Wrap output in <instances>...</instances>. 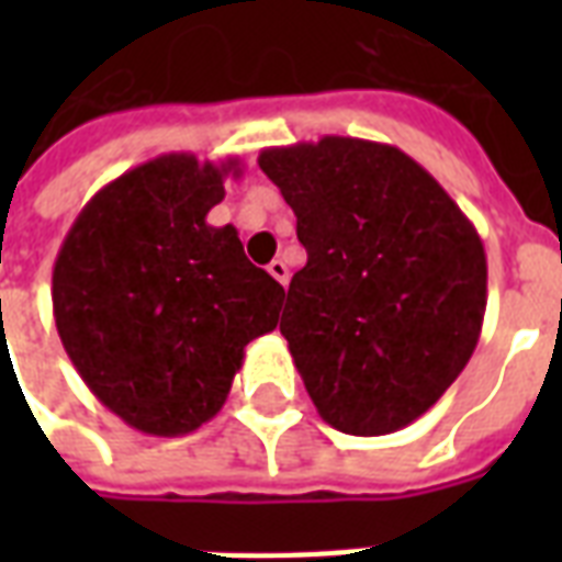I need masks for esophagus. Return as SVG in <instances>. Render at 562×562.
<instances>
[{
    "instance_id": "34e87169",
    "label": "esophagus",
    "mask_w": 562,
    "mask_h": 562,
    "mask_svg": "<svg viewBox=\"0 0 562 562\" xmlns=\"http://www.w3.org/2000/svg\"><path fill=\"white\" fill-rule=\"evenodd\" d=\"M268 273H271L280 285H289V265L282 262V259H273V262L268 265Z\"/></svg>"
}]
</instances>
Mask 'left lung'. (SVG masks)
I'll list each match as a JSON object with an SVG mask.
<instances>
[{"mask_svg":"<svg viewBox=\"0 0 562 562\" xmlns=\"http://www.w3.org/2000/svg\"><path fill=\"white\" fill-rule=\"evenodd\" d=\"M297 215L306 265L280 333L317 414L344 435H391L467 368L487 308L479 229L408 154L324 136L259 154Z\"/></svg>","mask_w":562,"mask_h":562,"instance_id":"left-lung-1","label":"left lung"}]
</instances>
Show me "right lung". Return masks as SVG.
Returning <instances> with one entry per match:
<instances>
[{
	"label": "right lung",
	"mask_w": 562,
	"mask_h": 562,
	"mask_svg": "<svg viewBox=\"0 0 562 562\" xmlns=\"http://www.w3.org/2000/svg\"><path fill=\"white\" fill-rule=\"evenodd\" d=\"M236 157L162 154L92 194L52 271L66 356L131 428L180 437L227 400L245 347L277 329L285 291L212 227Z\"/></svg>",
	"instance_id": "obj_1"
}]
</instances>
